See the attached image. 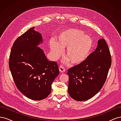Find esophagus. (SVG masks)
<instances>
[{
  "label": "esophagus",
  "instance_id": "34e87169",
  "mask_svg": "<svg viewBox=\"0 0 121 121\" xmlns=\"http://www.w3.org/2000/svg\"><path fill=\"white\" fill-rule=\"evenodd\" d=\"M59 70L60 73H64L65 72V69L63 66H62V65H60V66L59 67Z\"/></svg>",
  "mask_w": 121,
  "mask_h": 121
}]
</instances>
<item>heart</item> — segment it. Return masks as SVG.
Instances as JSON below:
<instances>
[{"label":"heart","instance_id":"1","mask_svg":"<svg viewBox=\"0 0 121 121\" xmlns=\"http://www.w3.org/2000/svg\"><path fill=\"white\" fill-rule=\"evenodd\" d=\"M50 49L56 58L66 49L65 56L73 64H79L85 61L91 52L93 41L89 36L77 29H68L58 35L56 42L52 40Z\"/></svg>","mask_w":121,"mask_h":121}]
</instances>
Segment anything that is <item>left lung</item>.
<instances>
[{"label": "left lung", "mask_w": 121, "mask_h": 121, "mask_svg": "<svg viewBox=\"0 0 121 121\" xmlns=\"http://www.w3.org/2000/svg\"><path fill=\"white\" fill-rule=\"evenodd\" d=\"M112 64L110 52L104 38L95 50L82 63L68 69V92L77 101L89 99L102 88Z\"/></svg>", "instance_id": "8db88e82"}]
</instances>
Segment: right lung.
I'll return each instance as SVG.
<instances>
[{
    "mask_svg": "<svg viewBox=\"0 0 121 121\" xmlns=\"http://www.w3.org/2000/svg\"><path fill=\"white\" fill-rule=\"evenodd\" d=\"M34 29H29L14 41L9 66L20 92L31 99L40 100L50 94L60 71L56 62L48 60L38 47L43 43L42 36Z\"/></svg>",
    "mask_w": 121,
    "mask_h": 121,
    "instance_id": "add662e5",
    "label": "right lung"
}]
</instances>
